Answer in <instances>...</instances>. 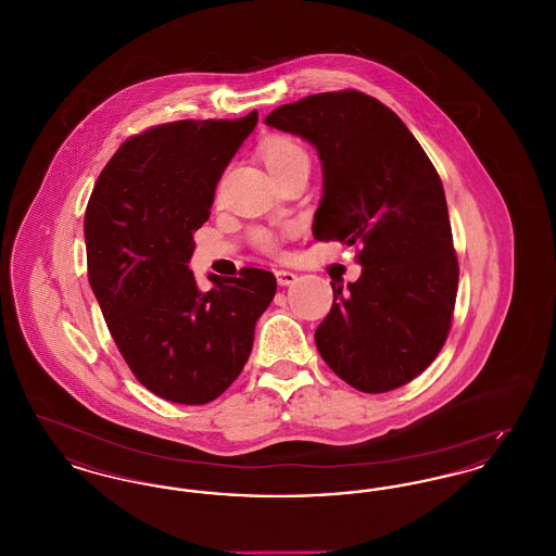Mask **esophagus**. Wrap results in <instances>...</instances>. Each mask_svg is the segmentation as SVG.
Returning a JSON list of instances; mask_svg holds the SVG:
<instances>
[{
	"instance_id": "1",
	"label": "esophagus",
	"mask_w": 556,
	"mask_h": 556,
	"mask_svg": "<svg viewBox=\"0 0 556 556\" xmlns=\"http://www.w3.org/2000/svg\"><path fill=\"white\" fill-rule=\"evenodd\" d=\"M275 277H277V283L279 286H291V283H295V273H291V270H277L275 273Z\"/></svg>"
}]
</instances>
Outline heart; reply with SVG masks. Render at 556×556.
<instances>
[{
	"instance_id": "obj_1",
	"label": "heart",
	"mask_w": 556,
	"mask_h": 556,
	"mask_svg": "<svg viewBox=\"0 0 556 556\" xmlns=\"http://www.w3.org/2000/svg\"><path fill=\"white\" fill-rule=\"evenodd\" d=\"M263 154H265V162L268 168H273V166H277V164H283V162H288V160L306 159V152H304L295 141L288 139V137H275V139H270V141L266 143ZM254 239H256L258 248H263L266 252H273V250L277 248V238H275L273 233H268V231H258V233L254 236Z\"/></svg>"
}]
</instances>
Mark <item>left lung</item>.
I'll list each match as a JSON object with an SVG mask.
<instances>
[{
  "label": "left lung",
  "mask_w": 556,
  "mask_h": 556,
  "mask_svg": "<svg viewBox=\"0 0 556 556\" xmlns=\"http://www.w3.org/2000/svg\"><path fill=\"white\" fill-rule=\"evenodd\" d=\"M265 125L317 150L313 233L361 245V277L333 286L318 354L348 386L381 394L424 372L448 336L458 263L442 181L390 108L361 91L308 96Z\"/></svg>",
  "instance_id": "8db88e82"
}]
</instances>
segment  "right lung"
Returning <instances> with one entry per match:
<instances>
[{"instance_id":"obj_1","label":"right lung","mask_w":556,"mask_h":556,"mask_svg":"<svg viewBox=\"0 0 556 556\" xmlns=\"http://www.w3.org/2000/svg\"><path fill=\"white\" fill-rule=\"evenodd\" d=\"M239 121H177L127 139L108 162L85 212L89 283L108 329L141 386L177 404H206L243 369L275 275L189 268L193 233L208 220L214 189L254 131Z\"/></svg>"}]
</instances>
